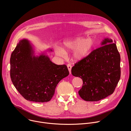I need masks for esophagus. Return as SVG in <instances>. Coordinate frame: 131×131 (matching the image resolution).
<instances>
[{
    "instance_id": "34e87169",
    "label": "esophagus",
    "mask_w": 131,
    "mask_h": 131,
    "mask_svg": "<svg viewBox=\"0 0 131 131\" xmlns=\"http://www.w3.org/2000/svg\"><path fill=\"white\" fill-rule=\"evenodd\" d=\"M67 68H68V70H69V73L70 74H71V65H70V64H67Z\"/></svg>"
}]
</instances>
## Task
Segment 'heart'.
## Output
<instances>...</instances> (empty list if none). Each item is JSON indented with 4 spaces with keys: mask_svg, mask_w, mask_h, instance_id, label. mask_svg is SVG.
<instances>
[{
    "mask_svg": "<svg viewBox=\"0 0 131 131\" xmlns=\"http://www.w3.org/2000/svg\"><path fill=\"white\" fill-rule=\"evenodd\" d=\"M94 40L91 38L82 40V38H77L64 43L62 50L57 51V54L63 56L64 52H67L76 48L74 51L73 57L76 61H79L86 57L89 54L94 45Z\"/></svg>",
    "mask_w": 131,
    "mask_h": 131,
    "instance_id": "1",
    "label": "heart"
}]
</instances>
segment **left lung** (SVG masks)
Here are the masks:
<instances>
[{
	"label": "left lung",
	"instance_id": "obj_1",
	"mask_svg": "<svg viewBox=\"0 0 131 131\" xmlns=\"http://www.w3.org/2000/svg\"><path fill=\"white\" fill-rule=\"evenodd\" d=\"M102 45L71 69L73 76L82 79L78 93L85 101H99L112 94L120 79V55L116 43L106 38Z\"/></svg>",
	"mask_w": 131,
	"mask_h": 131
}]
</instances>
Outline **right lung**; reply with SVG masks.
<instances>
[{"instance_id":"add662e5","label":"right lung","mask_w":131,"mask_h":131,"mask_svg":"<svg viewBox=\"0 0 131 131\" xmlns=\"http://www.w3.org/2000/svg\"><path fill=\"white\" fill-rule=\"evenodd\" d=\"M68 74L66 65L54 64L45 55L33 56L32 48L25 39L17 44L11 54V81L27 101L39 103L50 101L58 83Z\"/></svg>"}]
</instances>
